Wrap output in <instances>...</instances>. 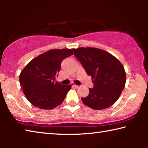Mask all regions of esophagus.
I'll return each instance as SVG.
<instances>
[{
    "label": "esophagus",
    "mask_w": 148,
    "mask_h": 148,
    "mask_svg": "<svg viewBox=\"0 0 148 148\" xmlns=\"http://www.w3.org/2000/svg\"><path fill=\"white\" fill-rule=\"evenodd\" d=\"M71 86H73V87H76V88H77V87H79V86H77V85L74 84H73V83H72V84H71Z\"/></svg>",
    "instance_id": "esophagus-1"
}]
</instances>
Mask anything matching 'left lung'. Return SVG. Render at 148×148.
Instances as JSON below:
<instances>
[{
    "label": "left lung",
    "instance_id": "left-lung-1",
    "mask_svg": "<svg viewBox=\"0 0 148 148\" xmlns=\"http://www.w3.org/2000/svg\"><path fill=\"white\" fill-rule=\"evenodd\" d=\"M74 56L92 77L93 87L83 103L94 110L113 105L119 99L126 82L124 67L117 59L104 50L92 47L74 49Z\"/></svg>",
    "mask_w": 148,
    "mask_h": 148
}]
</instances>
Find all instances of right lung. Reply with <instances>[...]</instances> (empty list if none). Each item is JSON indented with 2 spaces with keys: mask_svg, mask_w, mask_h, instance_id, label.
I'll list each match as a JSON object with an SVG mask.
<instances>
[{
  "mask_svg": "<svg viewBox=\"0 0 148 148\" xmlns=\"http://www.w3.org/2000/svg\"><path fill=\"white\" fill-rule=\"evenodd\" d=\"M73 49H51L30 61L19 75L22 90L28 101L40 109L55 108L63 102L71 85L56 82L61 62L73 55Z\"/></svg>",
  "mask_w": 148,
  "mask_h": 148,
  "instance_id": "1",
  "label": "right lung"
}]
</instances>
